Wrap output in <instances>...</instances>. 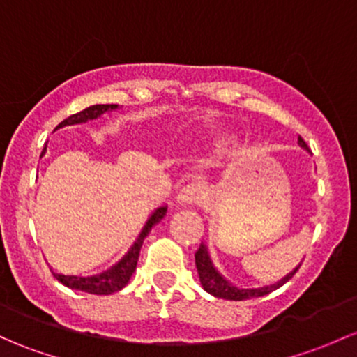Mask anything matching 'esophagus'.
<instances>
[{
	"instance_id": "esophagus-1",
	"label": "esophagus",
	"mask_w": 357,
	"mask_h": 357,
	"mask_svg": "<svg viewBox=\"0 0 357 357\" xmlns=\"http://www.w3.org/2000/svg\"><path fill=\"white\" fill-rule=\"evenodd\" d=\"M205 198V190L200 183H190L179 191V204L183 205H198Z\"/></svg>"
}]
</instances>
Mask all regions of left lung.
<instances>
[{
    "mask_svg": "<svg viewBox=\"0 0 357 357\" xmlns=\"http://www.w3.org/2000/svg\"><path fill=\"white\" fill-rule=\"evenodd\" d=\"M298 144L299 147H303L305 150H310V147L306 145V142L303 140L301 137L298 138ZM195 264H197V270H198V275H200V282L204 286L205 291L208 294L215 296V298H222V299H229V301H245V299H251V298H260V296L270 294L272 291L279 289L280 286L287 282V280L292 279L298 268L301 265H298L292 272H289L284 279H280L277 284H270V286L265 287H258V289H241V287H236L232 286L229 280L224 279L219 272H217L215 267H213L212 260L208 257V251L207 246L200 245V248L197 250L195 253Z\"/></svg>",
    "mask_w": 357,
    "mask_h": 357,
    "instance_id": "obj_1",
    "label": "left lung"
}]
</instances>
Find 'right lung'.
<instances>
[{
	"label": "right lung",
	"instance_id": "obj_1",
	"mask_svg": "<svg viewBox=\"0 0 357 357\" xmlns=\"http://www.w3.org/2000/svg\"><path fill=\"white\" fill-rule=\"evenodd\" d=\"M118 109V104H96V106H90L87 109L77 112V114H71L70 118L63 119L56 130L63 128V126L68 125H78V123H85L89 119H96L99 118L100 114H104L106 111H112ZM46 152V147H44L43 153ZM167 207H159L155 212L150 215V219L145 224L144 231L140 232L138 239L135 241V245L130 248L128 253L106 272L96 273V275L90 277H80V275H63V273H56L52 272V275L63 284V286L70 287V289H77V291H84L89 292V294H112V292H118L119 289H123L128 284L130 277L133 275L135 268H137V261L138 257H140V248L144 245V239L147 238V234L150 232V229L155 226L157 222L164 219L166 215Z\"/></svg>",
	"mask_w": 357,
	"mask_h": 357
}]
</instances>
